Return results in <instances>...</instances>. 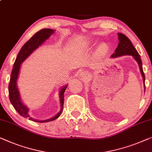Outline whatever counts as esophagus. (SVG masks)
<instances>
[{"mask_svg":"<svg viewBox=\"0 0 152 152\" xmlns=\"http://www.w3.org/2000/svg\"><path fill=\"white\" fill-rule=\"evenodd\" d=\"M80 76L81 77H86L88 76V75L86 72H81L80 74Z\"/></svg>","mask_w":152,"mask_h":152,"instance_id":"1","label":"esophagus"}]
</instances>
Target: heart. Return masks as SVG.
<instances>
[{
	"label": "heart",
	"mask_w": 152,
	"mask_h": 152,
	"mask_svg": "<svg viewBox=\"0 0 152 152\" xmlns=\"http://www.w3.org/2000/svg\"><path fill=\"white\" fill-rule=\"evenodd\" d=\"M106 49H107L106 47H105L104 45H101L99 47L98 52L101 54H103L104 53H105V51H106Z\"/></svg>",
	"instance_id": "obj_1"
}]
</instances>
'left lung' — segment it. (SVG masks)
I'll return each mask as SVG.
<instances>
[{"instance_id": "obj_1", "label": "left lung", "mask_w": 152, "mask_h": 152, "mask_svg": "<svg viewBox=\"0 0 152 152\" xmlns=\"http://www.w3.org/2000/svg\"><path fill=\"white\" fill-rule=\"evenodd\" d=\"M118 47H116V50H114V53L111 56L112 58H118V57L123 56H132L134 58V60L137 61L139 66V69L140 73L142 75V79H143V82L145 84V77L142 70V61L140 60V57L138 54V53L135 47H134L132 42L129 40V38L127 36H125L124 34L118 33Z\"/></svg>"}]
</instances>
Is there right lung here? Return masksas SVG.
<instances>
[{
	"label": "right lung",
	"mask_w": 152,
	"mask_h": 152,
	"mask_svg": "<svg viewBox=\"0 0 152 152\" xmlns=\"http://www.w3.org/2000/svg\"><path fill=\"white\" fill-rule=\"evenodd\" d=\"M55 30L51 28H43L35 34L31 38L26 42L23 47L21 48L18 54L17 58L15 60L14 64V66L11 74L10 84H9V96H10V100L15 110L19 113L20 115L25 118H28L29 120L34 121L36 122L39 123H46L52 121L56 120L60 116L61 113L63 111V105H64V92L67 88V85L62 87L60 91V105L61 109L60 111L56 114V116L49 118L47 120L39 121L36 120L34 118L31 117L28 114V108L21 101L20 95V92L18 91L17 86V81L18 77L19 75L20 69L21 64L27 59L35 50L42 45L47 39L53 34Z\"/></svg>",
	"instance_id": "right-lung-1"
}]
</instances>
